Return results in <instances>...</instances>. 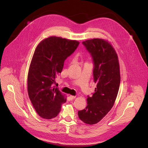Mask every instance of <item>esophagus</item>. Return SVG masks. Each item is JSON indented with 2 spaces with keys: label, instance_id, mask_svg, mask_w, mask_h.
Masks as SVG:
<instances>
[{
  "label": "esophagus",
  "instance_id": "obj_1",
  "mask_svg": "<svg viewBox=\"0 0 148 148\" xmlns=\"http://www.w3.org/2000/svg\"><path fill=\"white\" fill-rule=\"evenodd\" d=\"M70 99H71V100H73V99H74L75 98V96H73V95H70Z\"/></svg>",
  "mask_w": 148,
  "mask_h": 148
}]
</instances>
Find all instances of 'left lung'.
I'll use <instances>...</instances> for the list:
<instances>
[{
    "label": "left lung",
    "instance_id": "8db88e82",
    "mask_svg": "<svg viewBox=\"0 0 148 148\" xmlns=\"http://www.w3.org/2000/svg\"><path fill=\"white\" fill-rule=\"evenodd\" d=\"M90 54L94 64V81L97 84L92 95H88L87 105L79 111V118L84 123L93 125L99 122L112 108L120 86L118 56L108 42L93 38L82 42Z\"/></svg>",
    "mask_w": 148,
    "mask_h": 148
}]
</instances>
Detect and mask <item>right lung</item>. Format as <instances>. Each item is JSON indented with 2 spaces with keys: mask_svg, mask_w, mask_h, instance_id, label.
Wrapping results in <instances>:
<instances>
[{
  "mask_svg": "<svg viewBox=\"0 0 148 148\" xmlns=\"http://www.w3.org/2000/svg\"><path fill=\"white\" fill-rule=\"evenodd\" d=\"M79 44L75 40L51 36L37 46L29 67L27 90L34 108L41 118L50 119L56 117L61 105L66 102L53 84L62 70L64 61Z\"/></svg>",
  "mask_w": 148,
  "mask_h": 148,
  "instance_id": "add662e5",
  "label": "right lung"
}]
</instances>
